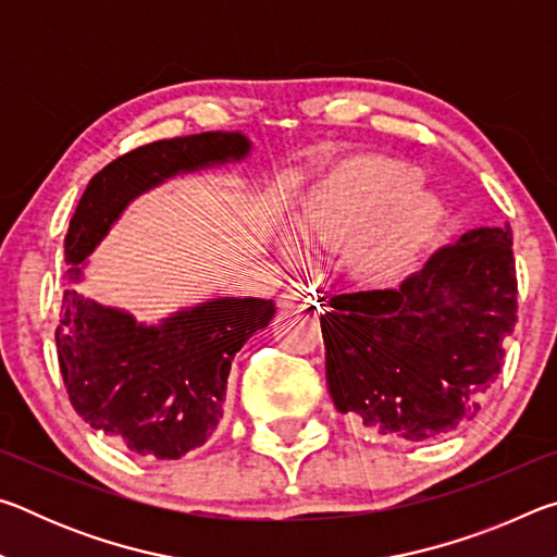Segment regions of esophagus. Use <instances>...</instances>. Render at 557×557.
I'll use <instances>...</instances> for the list:
<instances>
[{"instance_id": "1", "label": "esophagus", "mask_w": 557, "mask_h": 557, "mask_svg": "<svg viewBox=\"0 0 557 557\" xmlns=\"http://www.w3.org/2000/svg\"><path fill=\"white\" fill-rule=\"evenodd\" d=\"M282 307L295 309V312H314V309H319L314 287H307V285L287 287L285 295H282Z\"/></svg>"}]
</instances>
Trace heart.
<instances>
[{
	"label": "heart",
	"mask_w": 557,
	"mask_h": 557,
	"mask_svg": "<svg viewBox=\"0 0 557 557\" xmlns=\"http://www.w3.org/2000/svg\"><path fill=\"white\" fill-rule=\"evenodd\" d=\"M403 159L361 154L338 162L307 188L297 206L301 238L342 245V272L361 289H385L410 277L449 223L445 196ZM287 248L295 240L287 238Z\"/></svg>",
	"instance_id": "heart-1"
}]
</instances>
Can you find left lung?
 <instances>
[{"label":"left lung","instance_id":"left-lung-1","mask_svg":"<svg viewBox=\"0 0 557 557\" xmlns=\"http://www.w3.org/2000/svg\"><path fill=\"white\" fill-rule=\"evenodd\" d=\"M511 248L508 223L474 228L398 289L332 297L322 334L336 410L408 442L474 418L516 326Z\"/></svg>","mask_w":557,"mask_h":557}]
</instances>
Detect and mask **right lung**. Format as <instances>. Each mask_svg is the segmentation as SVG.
Instances as JSON below:
<instances>
[{"label": "right lung", "mask_w": 557, "mask_h": 557, "mask_svg": "<svg viewBox=\"0 0 557 557\" xmlns=\"http://www.w3.org/2000/svg\"><path fill=\"white\" fill-rule=\"evenodd\" d=\"M252 152L243 132L162 139L110 162L90 178L65 235L71 285L127 206L174 176L238 164ZM275 317V301L215 297L157 324L100 305L71 287L55 329L63 383L75 412L135 455L178 459L201 447L223 418L235 354Z\"/></svg>", "instance_id": "add662e5"}]
</instances>
